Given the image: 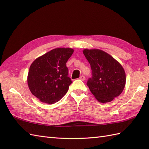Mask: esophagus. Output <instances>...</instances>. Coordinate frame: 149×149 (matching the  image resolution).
Returning <instances> with one entry per match:
<instances>
[{
    "label": "esophagus",
    "instance_id": "esophagus-1",
    "mask_svg": "<svg viewBox=\"0 0 149 149\" xmlns=\"http://www.w3.org/2000/svg\"><path fill=\"white\" fill-rule=\"evenodd\" d=\"M79 79H81V80H82V81H84L85 80V77H84V76L83 75H81L80 77H79Z\"/></svg>",
    "mask_w": 149,
    "mask_h": 149
}]
</instances>
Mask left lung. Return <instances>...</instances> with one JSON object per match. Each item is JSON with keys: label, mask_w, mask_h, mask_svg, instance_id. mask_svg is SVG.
I'll use <instances>...</instances> for the list:
<instances>
[{"label": "left lung", "mask_w": 149, "mask_h": 149, "mask_svg": "<svg viewBox=\"0 0 149 149\" xmlns=\"http://www.w3.org/2000/svg\"><path fill=\"white\" fill-rule=\"evenodd\" d=\"M83 54L90 63L92 77L86 85L100 102H111L120 95L126 83L124 69L109 54L99 49H85Z\"/></svg>", "instance_id": "8db88e82"}]
</instances>
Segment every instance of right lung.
Segmentation results:
<instances>
[{"label": "right lung", "mask_w": 149, "mask_h": 149, "mask_svg": "<svg viewBox=\"0 0 149 149\" xmlns=\"http://www.w3.org/2000/svg\"><path fill=\"white\" fill-rule=\"evenodd\" d=\"M70 48H57L36 59L31 64L28 85L33 95L52 104L65 95L72 83L66 63L73 53Z\"/></svg>", "instance_id": "add662e5"}]
</instances>
